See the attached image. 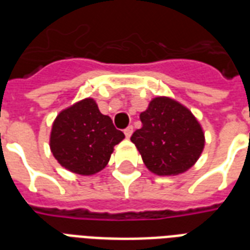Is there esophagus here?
Here are the masks:
<instances>
[{"mask_svg":"<svg viewBox=\"0 0 250 250\" xmlns=\"http://www.w3.org/2000/svg\"><path fill=\"white\" fill-rule=\"evenodd\" d=\"M132 132H133V127L132 125H128V127L125 129V137H127V139H129V137H131V135H132Z\"/></svg>","mask_w":250,"mask_h":250,"instance_id":"34e87169","label":"esophagus"}]
</instances>
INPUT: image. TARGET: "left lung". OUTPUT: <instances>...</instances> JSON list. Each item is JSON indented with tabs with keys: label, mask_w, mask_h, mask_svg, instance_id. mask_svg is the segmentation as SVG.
<instances>
[{
	"label": "left lung",
	"mask_w": 250,
	"mask_h": 250,
	"mask_svg": "<svg viewBox=\"0 0 250 250\" xmlns=\"http://www.w3.org/2000/svg\"><path fill=\"white\" fill-rule=\"evenodd\" d=\"M143 127L131 141L153 174L171 176L186 172L201 156L205 136L189 109L170 97H156L140 114Z\"/></svg>",
	"instance_id": "1"
}]
</instances>
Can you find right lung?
<instances>
[{"instance_id":"1","label":"right lung","mask_w":250,"mask_h":250,"mask_svg":"<svg viewBox=\"0 0 250 250\" xmlns=\"http://www.w3.org/2000/svg\"><path fill=\"white\" fill-rule=\"evenodd\" d=\"M125 133L101 114L93 98L62 110L53 122L50 150L58 164L79 175H93L107 165Z\"/></svg>"}]
</instances>
